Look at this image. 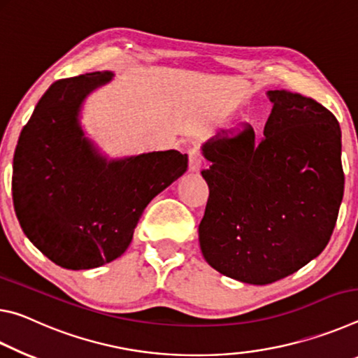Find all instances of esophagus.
Segmentation results:
<instances>
[{
	"label": "esophagus",
	"instance_id": "esophagus-1",
	"mask_svg": "<svg viewBox=\"0 0 358 358\" xmlns=\"http://www.w3.org/2000/svg\"><path fill=\"white\" fill-rule=\"evenodd\" d=\"M203 165V158L200 155V152L196 149H190L189 150V169L192 173H198L201 169Z\"/></svg>",
	"mask_w": 358,
	"mask_h": 358
}]
</instances>
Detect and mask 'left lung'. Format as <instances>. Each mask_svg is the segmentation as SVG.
I'll return each mask as SVG.
<instances>
[{"instance_id": "left-lung-1", "label": "left lung", "mask_w": 358, "mask_h": 358, "mask_svg": "<svg viewBox=\"0 0 358 358\" xmlns=\"http://www.w3.org/2000/svg\"><path fill=\"white\" fill-rule=\"evenodd\" d=\"M263 136L222 130L203 144L210 166L198 227L204 260L239 282L265 285L294 274L330 241L344 193L341 128L313 98L266 92Z\"/></svg>"}]
</instances>
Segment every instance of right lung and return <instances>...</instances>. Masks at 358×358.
<instances>
[{
    "mask_svg": "<svg viewBox=\"0 0 358 358\" xmlns=\"http://www.w3.org/2000/svg\"><path fill=\"white\" fill-rule=\"evenodd\" d=\"M110 71L60 79L23 127L13 198L27 238L55 265L90 269L124 254L144 209L187 171L178 150L108 158L80 125L85 98Z\"/></svg>",
    "mask_w": 358,
    "mask_h": 358,
    "instance_id": "right-lung-1",
    "label": "right lung"
}]
</instances>
